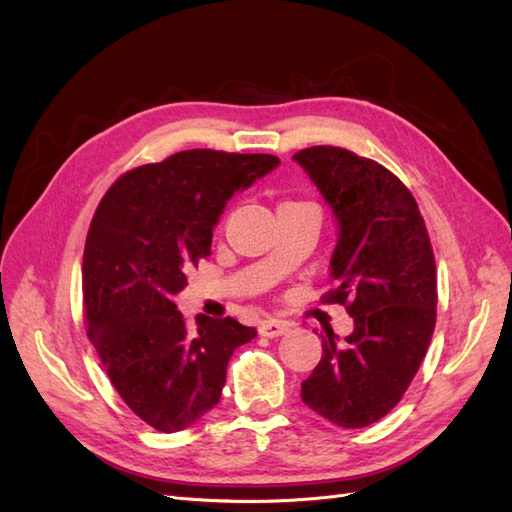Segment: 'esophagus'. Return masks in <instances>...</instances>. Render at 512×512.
Listing matches in <instances>:
<instances>
[{
  "label": "esophagus",
  "instance_id": "34e87169",
  "mask_svg": "<svg viewBox=\"0 0 512 512\" xmlns=\"http://www.w3.org/2000/svg\"><path fill=\"white\" fill-rule=\"evenodd\" d=\"M258 331L262 337H282V335L290 333V324L284 320H277V318H267L260 322Z\"/></svg>",
  "mask_w": 512,
  "mask_h": 512
}]
</instances>
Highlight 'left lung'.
<instances>
[{
	"mask_svg": "<svg viewBox=\"0 0 512 512\" xmlns=\"http://www.w3.org/2000/svg\"><path fill=\"white\" fill-rule=\"evenodd\" d=\"M333 211L335 288L354 329L322 335V359L301 382V399L344 429L380 421L404 397L436 327V262L410 190L391 170L342 147L294 153Z\"/></svg>",
	"mask_w": 512,
	"mask_h": 512,
	"instance_id": "1",
	"label": "left lung"
}]
</instances>
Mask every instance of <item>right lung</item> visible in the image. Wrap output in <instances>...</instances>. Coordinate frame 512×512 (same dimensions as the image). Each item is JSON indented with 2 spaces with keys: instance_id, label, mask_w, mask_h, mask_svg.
<instances>
[{
  "instance_id": "right-lung-1",
  "label": "right lung",
  "mask_w": 512,
  "mask_h": 512,
  "mask_svg": "<svg viewBox=\"0 0 512 512\" xmlns=\"http://www.w3.org/2000/svg\"><path fill=\"white\" fill-rule=\"evenodd\" d=\"M267 153L179 151L111 185L83 254L87 335L136 416L164 433L188 429L218 406L228 359L254 327L196 316L185 327L175 294L211 254L213 228L235 192L269 175Z\"/></svg>"
}]
</instances>
